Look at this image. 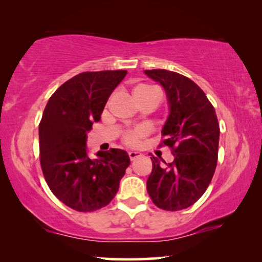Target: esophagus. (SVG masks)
<instances>
[{"instance_id":"obj_1","label":"esophagus","mask_w":262,"mask_h":262,"mask_svg":"<svg viewBox=\"0 0 262 262\" xmlns=\"http://www.w3.org/2000/svg\"><path fill=\"white\" fill-rule=\"evenodd\" d=\"M139 156H142V154L138 152V151H130V152H128V157H130L131 161L138 159Z\"/></svg>"}]
</instances>
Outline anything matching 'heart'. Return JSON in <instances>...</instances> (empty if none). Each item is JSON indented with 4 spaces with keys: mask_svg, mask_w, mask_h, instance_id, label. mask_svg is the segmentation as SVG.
I'll return each instance as SVG.
<instances>
[{
    "mask_svg": "<svg viewBox=\"0 0 262 262\" xmlns=\"http://www.w3.org/2000/svg\"><path fill=\"white\" fill-rule=\"evenodd\" d=\"M134 96L135 99L137 100L138 102H141L143 99L149 98L154 94H157L160 93L156 88L151 87V85L148 84H138L134 88ZM148 135V128L144 126H138L132 128V130H128L123 135V142L128 146H137L139 143H141V139L144 138L145 136Z\"/></svg>",
    "mask_w": 262,
    "mask_h": 262,
    "instance_id": "heart-1",
    "label": "heart"
}]
</instances>
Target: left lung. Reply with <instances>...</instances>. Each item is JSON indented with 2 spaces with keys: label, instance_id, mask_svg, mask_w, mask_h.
Masks as SVG:
<instances>
[{
  "label": "left lung",
  "instance_id": "obj_1",
  "mask_svg": "<svg viewBox=\"0 0 262 262\" xmlns=\"http://www.w3.org/2000/svg\"><path fill=\"white\" fill-rule=\"evenodd\" d=\"M145 74L167 93L170 113L160 146H169L174 155L173 162L164 166L151 155L146 189L160 209H187L204 194L216 170L220 124L214 107L202 88L184 75L163 69Z\"/></svg>",
  "mask_w": 262,
  "mask_h": 262
}]
</instances>
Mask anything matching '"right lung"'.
Listing matches in <instances>:
<instances>
[{"instance_id": "right-lung-1", "label": "right lung", "mask_w": 262, "mask_h": 262, "mask_svg": "<svg viewBox=\"0 0 262 262\" xmlns=\"http://www.w3.org/2000/svg\"><path fill=\"white\" fill-rule=\"evenodd\" d=\"M126 70L85 71L51 95L39 124L40 166L46 184L63 204L80 212L108 205L130 166L121 149L88 156L87 132L99 121Z\"/></svg>"}]
</instances>
